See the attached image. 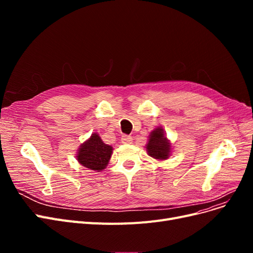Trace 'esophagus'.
<instances>
[{
  "instance_id": "obj_1",
  "label": "esophagus",
  "mask_w": 253,
  "mask_h": 253,
  "mask_svg": "<svg viewBox=\"0 0 253 253\" xmlns=\"http://www.w3.org/2000/svg\"><path fill=\"white\" fill-rule=\"evenodd\" d=\"M132 140H133V138L129 135H122V137H121V141H122V143H125V144L131 143Z\"/></svg>"
}]
</instances>
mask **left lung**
Instances as JSON below:
<instances>
[{
	"label": "left lung",
	"mask_w": 253,
	"mask_h": 253,
	"mask_svg": "<svg viewBox=\"0 0 253 253\" xmlns=\"http://www.w3.org/2000/svg\"><path fill=\"white\" fill-rule=\"evenodd\" d=\"M147 151L151 157L158 160H165L170 156L171 143L167 139L162 127H156L151 132Z\"/></svg>",
	"instance_id": "8db88e82"
}]
</instances>
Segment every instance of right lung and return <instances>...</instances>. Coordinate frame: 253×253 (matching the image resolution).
Instances as JSON below:
<instances>
[{
	"label": "right lung",
	"instance_id": "obj_1",
	"mask_svg": "<svg viewBox=\"0 0 253 253\" xmlns=\"http://www.w3.org/2000/svg\"><path fill=\"white\" fill-rule=\"evenodd\" d=\"M113 148L105 144L97 133L91 134L90 138L80 145L78 150V162L89 170L102 171L108 166L112 156Z\"/></svg>",
	"mask_w": 253,
	"mask_h": 253
}]
</instances>
